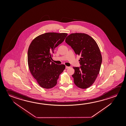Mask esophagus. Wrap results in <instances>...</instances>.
I'll return each mask as SVG.
<instances>
[{
    "label": "esophagus",
    "instance_id": "obj_1",
    "mask_svg": "<svg viewBox=\"0 0 126 126\" xmlns=\"http://www.w3.org/2000/svg\"><path fill=\"white\" fill-rule=\"evenodd\" d=\"M70 68V67H68V66H65V68H66V69H68V68Z\"/></svg>",
    "mask_w": 126,
    "mask_h": 126
}]
</instances>
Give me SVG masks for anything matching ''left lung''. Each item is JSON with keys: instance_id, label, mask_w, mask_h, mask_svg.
Here are the masks:
<instances>
[{"instance_id": "1", "label": "left lung", "mask_w": 126, "mask_h": 126, "mask_svg": "<svg viewBox=\"0 0 126 126\" xmlns=\"http://www.w3.org/2000/svg\"><path fill=\"white\" fill-rule=\"evenodd\" d=\"M65 42L80 56V67H73L74 83L81 89L87 88L94 82L101 68L102 56L99 47L92 37L84 33L71 34Z\"/></svg>"}]
</instances>
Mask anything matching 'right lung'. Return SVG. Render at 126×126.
Segmentation results:
<instances>
[{
	"label": "right lung",
	"mask_w": 126,
	"mask_h": 126,
	"mask_svg": "<svg viewBox=\"0 0 126 126\" xmlns=\"http://www.w3.org/2000/svg\"><path fill=\"white\" fill-rule=\"evenodd\" d=\"M67 33L48 32L36 37L28 51V62L33 77L41 87L50 89L57 83L59 76L65 69L64 64L51 62L55 48L64 41Z\"/></svg>",
	"instance_id": "obj_1"
}]
</instances>
